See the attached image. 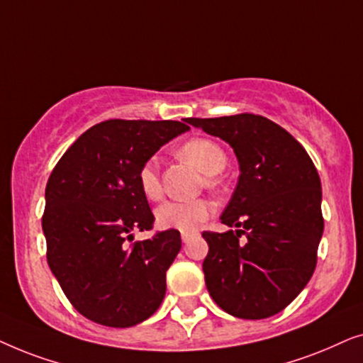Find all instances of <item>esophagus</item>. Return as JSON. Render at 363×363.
Wrapping results in <instances>:
<instances>
[{
  "instance_id": "esophagus-1",
  "label": "esophagus",
  "mask_w": 363,
  "mask_h": 363,
  "mask_svg": "<svg viewBox=\"0 0 363 363\" xmlns=\"http://www.w3.org/2000/svg\"><path fill=\"white\" fill-rule=\"evenodd\" d=\"M195 235H196L195 231H183V233H182V241H183V242H188Z\"/></svg>"
}]
</instances>
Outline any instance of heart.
Returning a JSON list of instances; mask_svg holds the SVG:
<instances>
[{"label":"heart","instance_id":"b5f03b06","mask_svg":"<svg viewBox=\"0 0 363 363\" xmlns=\"http://www.w3.org/2000/svg\"><path fill=\"white\" fill-rule=\"evenodd\" d=\"M180 153L205 175H216L226 167L228 162L225 150L210 138H191L183 143ZM138 185L148 200L155 201L162 198L163 188L155 158H150L142 165L138 172ZM155 215L158 226L163 230L195 231L211 215V205L206 200H170L158 206Z\"/></svg>","mask_w":363,"mask_h":363}]
</instances>
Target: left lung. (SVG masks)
Masks as SVG:
<instances>
[{"instance_id":"8db88e82","label":"left lung","mask_w":363,"mask_h":363,"mask_svg":"<svg viewBox=\"0 0 363 363\" xmlns=\"http://www.w3.org/2000/svg\"><path fill=\"white\" fill-rule=\"evenodd\" d=\"M230 143L240 180L221 223L236 233L205 231L203 272L213 301L240 319L286 309L312 277L324 218L320 178L304 147L269 118L238 113L185 118ZM245 235V241L240 235Z\"/></svg>"}]
</instances>
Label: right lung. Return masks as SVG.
Returning a JSON list of instances; mask_svg holds the SVG:
<instances>
[{
  "label": "right lung",
  "instance_id": "add662e5",
  "mask_svg": "<svg viewBox=\"0 0 363 363\" xmlns=\"http://www.w3.org/2000/svg\"><path fill=\"white\" fill-rule=\"evenodd\" d=\"M190 127L177 121H106L82 133L46 185L43 231L48 264L71 304L89 320L132 327L160 307L167 269L182 247L177 230L145 241L153 213L138 172Z\"/></svg>",
  "mask_w": 363,
  "mask_h": 363
}]
</instances>
